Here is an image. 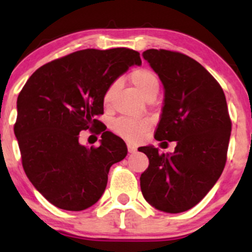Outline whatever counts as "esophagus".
<instances>
[{"label":"esophagus","mask_w":252,"mask_h":252,"mask_svg":"<svg viewBox=\"0 0 252 252\" xmlns=\"http://www.w3.org/2000/svg\"><path fill=\"white\" fill-rule=\"evenodd\" d=\"M128 152L129 153H134V152H136V147L135 146H132V144H130V143H128Z\"/></svg>","instance_id":"obj_1"}]
</instances>
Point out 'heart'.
I'll return each instance as SVG.
<instances>
[{"label": "heart", "mask_w": 252, "mask_h": 252, "mask_svg": "<svg viewBox=\"0 0 252 252\" xmlns=\"http://www.w3.org/2000/svg\"><path fill=\"white\" fill-rule=\"evenodd\" d=\"M130 82L134 84V86L137 89V91L144 98H148L150 96H156L160 89V80L154 71L149 70V68H137V70L132 71L130 74ZM120 86V82H114L109 85L106 89L105 94H104V105L106 108L111 106L114 102L115 94ZM149 123L146 120H140V118H129L122 117L118 118L112 124V129L120 135L121 137L126 138V141H135L140 140V137L148 128Z\"/></svg>", "instance_id": "1"}]
</instances>
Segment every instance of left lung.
I'll return each instance as SVG.
<instances>
[{
	"label": "left lung",
	"instance_id": "1",
	"mask_svg": "<svg viewBox=\"0 0 252 252\" xmlns=\"http://www.w3.org/2000/svg\"><path fill=\"white\" fill-rule=\"evenodd\" d=\"M143 58L163 84L158 141H175L174 153L160 154L153 146L141 190L156 210L180 213L192 209L215 186L226 162L231 120L218 82L192 58L166 50H147ZM167 143V142H162Z\"/></svg>",
	"mask_w": 252,
	"mask_h": 252
}]
</instances>
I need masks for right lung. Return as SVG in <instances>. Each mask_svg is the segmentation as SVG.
Returning <instances> with one entry per match:
<instances>
[{
    "label": "right lung",
    "mask_w": 252,
    "mask_h": 252,
    "mask_svg": "<svg viewBox=\"0 0 252 252\" xmlns=\"http://www.w3.org/2000/svg\"><path fill=\"white\" fill-rule=\"evenodd\" d=\"M141 63L140 53L129 48H88L41 66L25 84L14 132L26 175L54 206L83 211L103 195L110 167L128 149L96 116L104 112L110 84ZM86 128L102 134L99 147L79 143Z\"/></svg>",
    "instance_id": "add662e5"
}]
</instances>
